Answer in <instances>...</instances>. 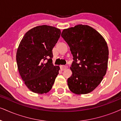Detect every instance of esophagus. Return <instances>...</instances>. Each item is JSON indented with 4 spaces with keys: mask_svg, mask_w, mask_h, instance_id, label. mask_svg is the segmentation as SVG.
<instances>
[{
    "mask_svg": "<svg viewBox=\"0 0 121 121\" xmlns=\"http://www.w3.org/2000/svg\"><path fill=\"white\" fill-rule=\"evenodd\" d=\"M60 67V69H62V71H63V70H65L66 69V68H67L68 67L67 66V65H61Z\"/></svg>",
    "mask_w": 121,
    "mask_h": 121,
    "instance_id": "1",
    "label": "esophagus"
}]
</instances>
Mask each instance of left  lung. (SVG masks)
I'll use <instances>...</instances> for the list:
<instances>
[{"label":"left lung","mask_w":121,"mask_h":121,"mask_svg":"<svg viewBox=\"0 0 121 121\" xmlns=\"http://www.w3.org/2000/svg\"><path fill=\"white\" fill-rule=\"evenodd\" d=\"M61 36L73 57L72 74L67 80L69 90L76 94L92 91L107 72L109 51L105 39L91 27L82 25L63 30Z\"/></svg>","instance_id":"1"}]
</instances>
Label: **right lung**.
<instances>
[{
  "label": "right lung",
  "mask_w": 121,
  "mask_h": 121,
  "mask_svg": "<svg viewBox=\"0 0 121 121\" xmlns=\"http://www.w3.org/2000/svg\"><path fill=\"white\" fill-rule=\"evenodd\" d=\"M61 32L54 27L43 25L26 32L16 54L18 69L25 85L38 94L52 89L60 69L52 63V49Z\"/></svg>",
  "instance_id": "obj_1"
}]
</instances>
